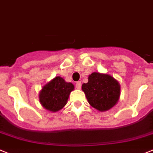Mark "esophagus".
Returning <instances> with one entry per match:
<instances>
[{
    "mask_svg": "<svg viewBox=\"0 0 153 153\" xmlns=\"http://www.w3.org/2000/svg\"><path fill=\"white\" fill-rule=\"evenodd\" d=\"M75 86L78 89H80L82 88V82H77L76 84H75Z\"/></svg>",
    "mask_w": 153,
    "mask_h": 153,
    "instance_id": "esophagus-1",
    "label": "esophagus"
}]
</instances>
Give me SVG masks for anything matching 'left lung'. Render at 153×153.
I'll return each instance as SVG.
<instances>
[{"instance_id":"obj_1","label":"left lung","mask_w":153,"mask_h":153,"mask_svg":"<svg viewBox=\"0 0 153 153\" xmlns=\"http://www.w3.org/2000/svg\"><path fill=\"white\" fill-rule=\"evenodd\" d=\"M82 88L89 104L100 111L111 109L119 100L120 87L109 75L93 72L89 75L88 82Z\"/></svg>"}]
</instances>
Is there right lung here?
I'll list each match as a JSON object with an SVG mask.
<instances>
[{"label": "right lung", "mask_w": 153, "mask_h": 153, "mask_svg": "<svg viewBox=\"0 0 153 153\" xmlns=\"http://www.w3.org/2000/svg\"><path fill=\"white\" fill-rule=\"evenodd\" d=\"M74 85L65 82L61 77H56L42 88L39 93V101L48 111L56 112L66 104Z\"/></svg>", "instance_id": "obj_1"}]
</instances>
